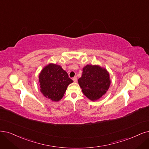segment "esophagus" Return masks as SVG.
Returning <instances> with one entry per match:
<instances>
[{"label": "esophagus", "instance_id": "34e87169", "mask_svg": "<svg viewBox=\"0 0 149 149\" xmlns=\"http://www.w3.org/2000/svg\"><path fill=\"white\" fill-rule=\"evenodd\" d=\"M72 80H74V81H77V77L75 76V77H73V79H72Z\"/></svg>", "mask_w": 149, "mask_h": 149}]
</instances>
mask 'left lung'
<instances>
[{
  "label": "left lung",
  "mask_w": 149,
  "mask_h": 149,
  "mask_svg": "<svg viewBox=\"0 0 149 149\" xmlns=\"http://www.w3.org/2000/svg\"><path fill=\"white\" fill-rule=\"evenodd\" d=\"M84 94L90 100H99L108 90L111 84L107 70L97 65H86L78 80Z\"/></svg>",
  "instance_id": "8db88e82"
}]
</instances>
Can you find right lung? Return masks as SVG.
Segmentation results:
<instances>
[{
	"mask_svg": "<svg viewBox=\"0 0 149 149\" xmlns=\"http://www.w3.org/2000/svg\"><path fill=\"white\" fill-rule=\"evenodd\" d=\"M38 81L43 96L55 102L61 100L68 85L73 82L59 65L52 63L42 70Z\"/></svg>",
	"mask_w": 149,
	"mask_h": 149,
	"instance_id": "1",
	"label": "right lung"
}]
</instances>
